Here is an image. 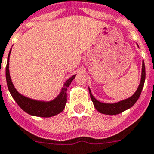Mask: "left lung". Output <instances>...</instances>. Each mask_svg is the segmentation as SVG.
<instances>
[{"label": "left lung", "instance_id": "obj_1", "mask_svg": "<svg viewBox=\"0 0 154 154\" xmlns=\"http://www.w3.org/2000/svg\"><path fill=\"white\" fill-rule=\"evenodd\" d=\"M138 46V45H137ZM145 62L143 60L142 62V71H141V78H140V85L137 88V91L133 94V95L131 96L130 98L124 99V100L119 101L118 103H101L99 101L96 99L91 94L90 89L89 88V92H90V98L92 100L94 106L96 108V110L99 111L100 113L105 114V115H118L119 113H122L123 111H126L128 109L131 108L132 106L134 105L136 102L138 100L142 89L144 87V84H145Z\"/></svg>", "mask_w": 154, "mask_h": 154}]
</instances>
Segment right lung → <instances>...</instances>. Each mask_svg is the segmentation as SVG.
<instances>
[{
  "instance_id": "right-lung-1",
  "label": "right lung",
  "mask_w": 154,
  "mask_h": 154,
  "mask_svg": "<svg viewBox=\"0 0 154 154\" xmlns=\"http://www.w3.org/2000/svg\"><path fill=\"white\" fill-rule=\"evenodd\" d=\"M10 52H11V50L9 51L8 60H7L5 76H6L8 89H9L13 98L17 103V105L29 115L38 116V117L48 118V117H51V116H56V115H58L60 112H62L65 107V104L67 103V89L69 86V85L71 84L72 80L75 78L76 75H73L72 77L69 78L66 82H64V86L62 87L60 93L53 100L49 101V102H44V101L31 99V98L25 97L24 95H22L17 92V90L15 89L14 85L13 84V82H12L9 70Z\"/></svg>"
}]
</instances>
